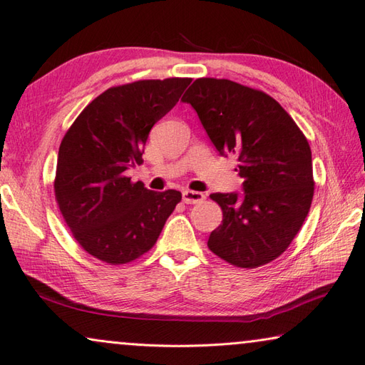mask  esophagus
<instances>
[{
    "label": "esophagus",
    "mask_w": 365,
    "mask_h": 365,
    "mask_svg": "<svg viewBox=\"0 0 365 365\" xmlns=\"http://www.w3.org/2000/svg\"><path fill=\"white\" fill-rule=\"evenodd\" d=\"M182 196H183V202L185 204H199V202H202V200L205 199V196L202 195V192L191 191V190L183 191Z\"/></svg>",
    "instance_id": "esophagus-1"
}]
</instances>
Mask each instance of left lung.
Listing matches in <instances>:
<instances>
[{"instance_id": "8db88e82", "label": "left lung", "mask_w": 365, "mask_h": 365, "mask_svg": "<svg viewBox=\"0 0 365 365\" xmlns=\"http://www.w3.org/2000/svg\"><path fill=\"white\" fill-rule=\"evenodd\" d=\"M183 102L195 108L221 155L238 160L245 192H213L222 222L208 250L238 268L277 259L311 210L312 152L304 133L263 91L230 80L197 78Z\"/></svg>"}]
</instances>
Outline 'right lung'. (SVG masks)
<instances>
[{
    "instance_id": "1",
    "label": "right lung",
    "mask_w": 365,
    "mask_h": 365,
    "mask_svg": "<svg viewBox=\"0 0 365 365\" xmlns=\"http://www.w3.org/2000/svg\"><path fill=\"white\" fill-rule=\"evenodd\" d=\"M191 78L139 80L106 89L84 108L59 145L54 196L84 251L123 265L141 257L161 234L182 192L144 188L125 175L141 165L152 127Z\"/></svg>"
}]
</instances>
